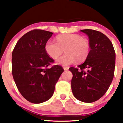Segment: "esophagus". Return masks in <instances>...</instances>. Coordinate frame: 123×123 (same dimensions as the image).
Wrapping results in <instances>:
<instances>
[{
    "label": "esophagus",
    "mask_w": 123,
    "mask_h": 123,
    "mask_svg": "<svg viewBox=\"0 0 123 123\" xmlns=\"http://www.w3.org/2000/svg\"><path fill=\"white\" fill-rule=\"evenodd\" d=\"M63 69H64V70H68L69 69L68 67H63Z\"/></svg>",
    "instance_id": "obj_1"
}]
</instances>
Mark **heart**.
<instances>
[{
	"mask_svg": "<svg viewBox=\"0 0 123 123\" xmlns=\"http://www.w3.org/2000/svg\"><path fill=\"white\" fill-rule=\"evenodd\" d=\"M57 42L49 40L46 42L44 49L49 57L57 58L62 54L63 50L65 54L59 58L56 63L62 66H68L76 61L85 60L90 52V45L88 40L79 35L65 33L57 37Z\"/></svg>",
	"mask_w": 123,
	"mask_h": 123,
	"instance_id": "obj_1",
	"label": "heart"
}]
</instances>
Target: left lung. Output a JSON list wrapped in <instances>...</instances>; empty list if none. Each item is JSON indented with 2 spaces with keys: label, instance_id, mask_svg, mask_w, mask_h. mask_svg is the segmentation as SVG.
<instances>
[{
  "label": "left lung",
  "instance_id": "1",
  "mask_svg": "<svg viewBox=\"0 0 123 123\" xmlns=\"http://www.w3.org/2000/svg\"><path fill=\"white\" fill-rule=\"evenodd\" d=\"M80 31L88 36L91 50L84 62L69 69L73 74L71 87L77 99L91 103L101 98L111 85L116 54L111 40L104 33L92 29Z\"/></svg>",
  "mask_w": 123,
  "mask_h": 123
}]
</instances>
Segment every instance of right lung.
Instances as JSON below:
<instances>
[{
	"label": "right lung",
	"mask_w": 123,
	"mask_h": 123,
	"mask_svg": "<svg viewBox=\"0 0 123 123\" xmlns=\"http://www.w3.org/2000/svg\"><path fill=\"white\" fill-rule=\"evenodd\" d=\"M53 32L40 29L22 36L12 53V74L18 90L33 104L47 101L54 92L55 86L63 72L61 66H48L54 60L44 49Z\"/></svg>",
	"instance_id": "1"
}]
</instances>
